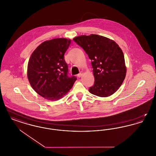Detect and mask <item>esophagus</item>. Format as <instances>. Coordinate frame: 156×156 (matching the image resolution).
I'll return each mask as SVG.
<instances>
[{"instance_id":"34e87169","label":"esophagus","mask_w":156,"mask_h":156,"mask_svg":"<svg viewBox=\"0 0 156 156\" xmlns=\"http://www.w3.org/2000/svg\"><path fill=\"white\" fill-rule=\"evenodd\" d=\"M82 74H83V73H82V72H80V73L77 75V76H78V78H80V77H81V76L82 75Z\"/></svg>"}]
</instances>
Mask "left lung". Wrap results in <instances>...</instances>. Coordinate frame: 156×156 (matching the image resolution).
<instances>
[{"label":"left lung","instance_id":"left-lung-1","mask_svg":"<svg viewBox=\"0 0 156 156\" xmlns=\"http://www.w3.org/2000/svg\"><path fill=\"white\" fill-rule=\"evenodd\" d=\"M88 54L93 68L94 84L89 91L98 97L113 94L124 81L126 67L122 50L114 41L97 34L75 37Z\"/></svg>","mask_w":156,"mask_h":156}]
</instances>
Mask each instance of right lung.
<instances>
[{
  "instance_id": "add662e5",
  "label": "right lung",
  "mask_w": 156,
  "mask_h": 156,
  "mask_svg": "<svg viewBox=\"0 0 156 156\" xmlns=\"http://www.w3.org/2000/svg\"><path fill=\"white\" fill-rule=\"evenodd\" d=\"M71 40L58 38L45 41L31 54L27 66L30 85L38 94L57 101L72 88L76 78L69 76L64 54Z\"/></svg>"
}]
</instances>
